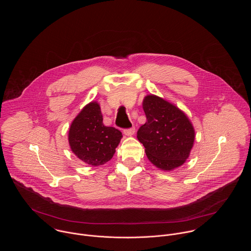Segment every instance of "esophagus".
<instances>
[{"mask_svg": "<svg viewBox=\"0 0 251 251\" xmlns=\"http://www.w3.org/2000/svg\"><path fill=\"white\" fill-rule=\"evenodd\" d=\"M134 132H135V127H134V126L124 129V133H125L126 135H127V136H131V135H133V134H134Z\"/></svg>", "mask_w": 251, "mask_h": 251, "instance_id": "34e87169", "label": "esophagus"}]
</instances>
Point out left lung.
<instances>
[{"mask_svg":"<svg viewBox=\"0 0 251 251\" xmlns=\"http://www.w3.org/2000/svg\"><path fill=\"white\" fill-rule=\"evenodd\" d=\"M146 123L137 131L149 160L157 168L172 170L182 165L193 146L194 128L179 108L156 97L143 100Z\"/></svg>","mask_w":251,"mask_h":251,"instance_id":"obj_1","label":"left lung"}]
</instances>
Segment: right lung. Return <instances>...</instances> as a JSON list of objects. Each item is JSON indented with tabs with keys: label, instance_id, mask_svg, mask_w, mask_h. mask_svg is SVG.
<instances>
[{
	"label": "right lung",
	"instance_id": "obj_1",
	"mask_svg": "<svg viewBox=\"0 0 251 251\" xmlns=\"http://www.w3.org/2000/svg\"><path fill=\"white\" fill-rule=\"evenodd\" d=\"M100 107L91 102L72 122L69 141L75 155L92 166L109 161L123 137L122 132L103 125Z\"/></svg>",
	"mask_w": 251,
	"mask_h": 251
}]
</instances>
